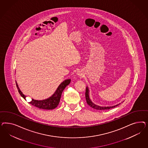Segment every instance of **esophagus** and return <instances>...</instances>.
I'll return each mask as SVG.
<instances>
[{
    "label": "esophagus",
    "mask_w": 148,
    "mask_h": 148,
    "mask_svg": "<svg viewBox=\"0 0 148 148\" xmlns=\"http://www.w3.org/2000/svg\"><path fill=\"white\" fill-rule=\"evenodd\" d=\"M77 74L78 75H79V76H83V75H84V72H83V71H82V70L79 69V70L77 71Z\"/></svg>",
    "instance_id": "34e87169"
}]
</instances>
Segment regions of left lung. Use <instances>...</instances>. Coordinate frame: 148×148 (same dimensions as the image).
Segmentation results:
<instances>
[{
  "instance_id": "8db88e82",
  "label": "left lung",
  "mask_w": 148,
  "mask_h": 148,
  "mask_svg": "<svg viewBox=\"0 0 148 148\" xmlns=\"http://www.w3.org/2000/svg\"><path fill=\"white\" fill-rule=\"evenodd\" d=\"M85 97L86 99V102L87 104L90 106L91 108H93L94 109H96V110H109L110 108H115L116 106H117L118 105H119V104L116 105L115 106H108V107H104V106H98L97 105L95 104H94L90 99V97H89V90L88 87H86V93H85Z\"/></svg>"
}]
</instances>
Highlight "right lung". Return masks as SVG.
<instances>
[{
    "instance_id": "add662e5",
    "label": "right lung",
    "mask_w": 148,
    "mask_h": 148,
    "mask_svg": "<svg viewBox=\"0 0 148 148\" xmlns=\"http://www.w3.org/2000/svg\"><path fill=\"white\" fill-rule=\"evenodd\" d=\"M71 81V79H67L63 81L59 85L58 88H57V90L55 91V92L54 93L53 95H52V96L50 97L49 98L45 99V100H36L32 99V101L29 103H30L31 105L35 106L36 108H39L40 109H44V110L54 109L58 106L63 90L66 88L67 86L70 84ZM16 82V86H17L19 93L23 98L25 99L27 96L23 94L22 92L21 91V90H19V88L18 87L17 82Z\"/></svg>"
}]
</instances>
